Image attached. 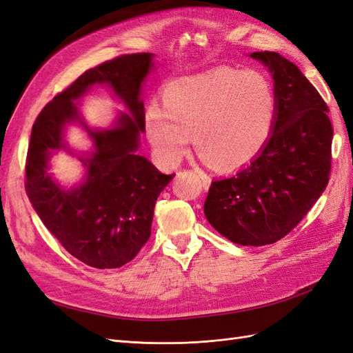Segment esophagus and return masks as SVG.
<instances>
[{"label": "esophagus", "mask_w": 353, "mask_h": 353, "mask_svg": "<svg viewBox=\"0 0 353 353\" xmlns=\"http://www.w3.org/2000/svg\"><path fill=\"white\" fill-rule=\"evenodd\" d=\"M194 172H196V175L199 176V179L201 181V187L205 188V190H208V188L210 187V176L206 175V174L203 172V170H200V169H196Z\"/></svg>", "instance_id": "esophagus-1"}]
</instances>
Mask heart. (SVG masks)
<instances>
[{
    "mask_svg": "<svg viewBox=\"0 0 353 353\" xmlns=\"http://www.w3.org/2000/svg\"><path fill=\"white\" fill-rule=\"evenodd\" d=\"M163 110L150 104L145 131L157 154L176 163L194 135L197 150L222 170L243 168L258 157L272 135L279 97L258 70L218 68L169 82Z\"/></svg>",
    "mask_w": 353,
    "mask_h": 353,
    "instance_id": "1",
    "label": "heart"
}]
</instances>
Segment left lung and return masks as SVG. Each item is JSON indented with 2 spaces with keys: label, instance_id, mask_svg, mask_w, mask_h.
I'll return each mask as SVG.
<instances>
[{
  "label": "left lung",
  "instance_id": "left-lung-1",
  "mask_svg": "<svg viewBox=\"0 0 353 353\" xmlns=\"http://www.w3.org/2000/svg\"><path fill=\"white\" fill-rule=\"evenodd\" d=\"M274 79L279 112L262 153L236 175L212 181L205 215L221 236L265 245L287 236L324 193L331 170L328 108L294 63L256 51Z\"/></svg>",
  "mask_w": 353,
  "mask_h": 353
}]
</instances>
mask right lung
I'll use <instances>...</instances> for the list:
<instances>
[{
  "label": "right lung",
  "mask_w": 353,
  "mask_h": 353,
  "mask_svg": "<svg viewBox=\"0 0 353 353\" xmlns=\"http://www.w3.org/2000/svg\"><path fill=\"white\" fill-rule=\"evenodd\" d=\"M153 68L152 52H138L90 69L57 94L32 126L28 197L63 248L92 268H119L135 258L152 234L156 200L175 175L162 174L137 153L145 131L140 95ZM95 83L109 84L132 113L121 114L109 130H91L74 103ZM70 123L89 132L93 152L80 157L88 169L83 183L63 189L48 174V160L59 150L73 154L64 141V128Z\"/></svg>",
  "instance_id": "obj_1"
}]
</instances>
